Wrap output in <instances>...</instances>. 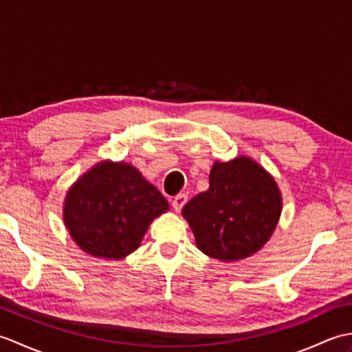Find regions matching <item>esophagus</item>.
Returning <instances> with one entry per match:
<instances>
[{
	"mask_svg": "<svg viewBox=\"0 0 352 352\" xmlns=\"http://www.w3.org/2000/svg\"><path fill=\"white\" fill-rule=\"evenodd\" d=\"M186 203H188V195H186V193H180V195H177L172 199V207H174L175 212H180Z\"/></svg>",
	"mask_w": 352,
	"mask_h": 352,
	"instance_id": "34e87169",
	"label": "esophagus"
}]
</instances>
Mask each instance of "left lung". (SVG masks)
<instances>
[{
    "label": "left lung",
    "mask_w": 352,
    "mask_h": 352,
    "mask_svg": "<svg viewBox=\"0 0 352 352\" xmlns=\"http://www.w3.org/2000/svg\"><path fill=\"white\" fill-rule=\"evenodd\" d=\"M208 189L183 207L197 248L223 263L251 257L278 226L283 197L275 178L248 155L216 160Z\"/></svg>",
    "instance_id": "left-lung-1"
}]
</instances>
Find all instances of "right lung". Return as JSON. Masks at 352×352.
Returning a JSON list of instances; mask_svg holds the SVG:
<instances>
[{"label":"right lung","mask_w":352,"mask_h":352,"mask_svg":"<svg viewBox=\"0 0 352 352\" xmlns=\"http://www.w3.org/2000/svg\"><path fill=\"white\" fill-rule=\"evenodd\" d=\"M168 210L166 198L133 164L102 160L66 192L63 222L89 256L118 261L139 248L149 223Z\"/></svg>","instance_id":"obj_1"}]
</instances>
